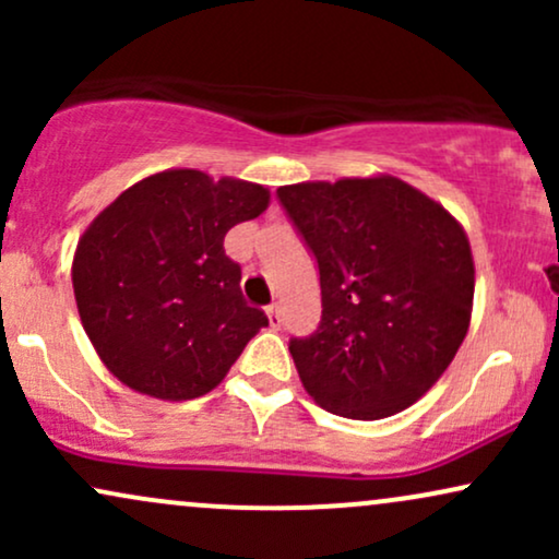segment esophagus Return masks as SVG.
Wrapping results in <instances>:
<instances>
[{
  "label": "esophagus",
  "mask_w": 559,
  "mask_h": 559,
  "mask_svg": "<svg viewBox=\"0 0 559 559\" xmlns=\"http://www.w3.org/2000/svg\"><path fill=\"white\" fill-rule=\"evenodd\" d=\"M265 316L271 320V329H281V307L278 305H267Z\"/></svg>",
  "instance_id": "1"
}]
</instances>
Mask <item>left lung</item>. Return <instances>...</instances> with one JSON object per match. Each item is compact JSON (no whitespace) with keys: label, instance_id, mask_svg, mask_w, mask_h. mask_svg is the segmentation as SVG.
<instances>
[{"label":"left lung","instance_id":"8db88e82","mask_svg":"<svg viewBox=\"0 0 559 559\" xmlns=\"http://www.w3.org/2000/svg\"><path fill=\"white\" fill-rule=\"evenodd\" d=\"M278 199L320 271L318 331L288 342L301 386L342 418L402 413L439 381L471 325L465 228L383 173L281 186Z\"/></svg>","mask_w":559,"mask_h":559}]
</instances>
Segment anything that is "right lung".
Wrapping results in <instances>:
<instances>
[{
  "mask_svg": "<svg viewBox=\"0 0 559 559\" xmlns=\"http://www.w3.org/2000/svg\"><path fill=\"white\" fill-rule=\"evenodd\" d=\"M267 204L271 191L260 183L173 168L141 178L83 230L75 305L120 383L183 402L226 378L267 316L243 299L241 267L223 239Z\"/></svg>",
  "mask_w": 559,
  "mask_h": 559,
  "instance_id": "add662e5",
  "label": "right lung"
}]
</instances>
